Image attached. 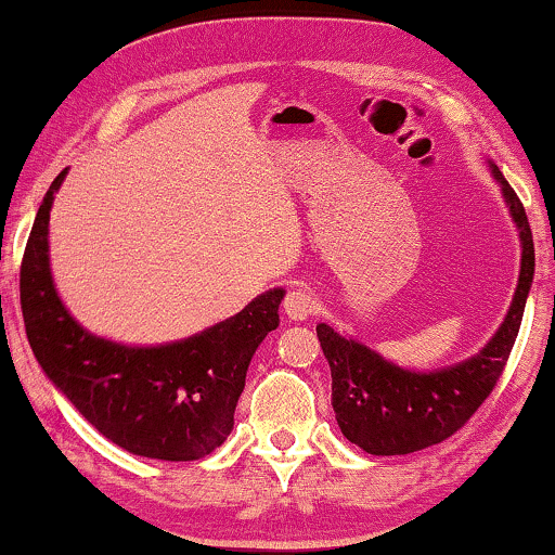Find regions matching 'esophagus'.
I'll list each match as a JSON object with an SVG mask.
<instances>
[{
	"label": "esophagus",
	"mask_w": 555,
	"mask_h": 555,
	"mask_svg": "<svg viewBox=\"0 0 555 555\" xmlns=\"http://www.w3.org/2000/svg\"><path fill=\"white\" fill-rule=\"evenodd\" d=\"M283 308H285L287 318H293V321H306V318L315 313L318 300H315V295L308 291V287H293V291L285 295Z\"/></svg>",
	"instance_id": "34e87169"
}]
</instances>
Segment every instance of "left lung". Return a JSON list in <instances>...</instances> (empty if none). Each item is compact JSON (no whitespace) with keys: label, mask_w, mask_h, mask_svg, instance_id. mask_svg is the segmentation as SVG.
Masks as SVG:
<instances>
[{"label":"left lung","mask_w":555,"mask_h":555,"mask_svg":"<svg viewBox=\"0 0 555 555\" xmlns=\"http://www.w3.org/2000/svg\"><path fill=\"white\" fill-rule=\"evenodd\" d=\"M488 166L518 232L520 272L503 323L480 351L452 366L416 371L399 366L359 338L340 336L328 323L315 325L331 366L336 422L348 442L363 452L391 457L444 442L477 412L503 374L533 285L535 247L520 199L495 162L488 158Z\"/></svg>","instance_id":"obj_1"}]
</instances>
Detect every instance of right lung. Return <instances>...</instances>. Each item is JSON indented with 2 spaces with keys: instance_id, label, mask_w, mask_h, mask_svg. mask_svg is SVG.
I'll return each mask as SVG.
<instances>
[{
  "instance_id": "obj_1",
  "label": "right lung",
  "mask_w": 555,
  "mask_h": 555,
  "mask_svg": "<svg viewBox=\"0 0 555 555\" xmlns=\"http://www.w3.org/2000/svg\"><path fill=\"white\" fill-rule=\"evenodd\" d=\"M67 169L37 209L20 272L27 340L52 386L113 444L149 460H199L230 437L249 361L280 325L283 287L194 336L118 344L75 321L50 268V211Z\"/></svg>"
}]
</instances>
